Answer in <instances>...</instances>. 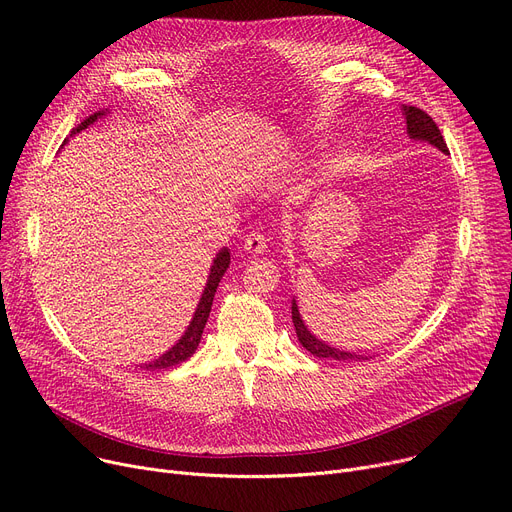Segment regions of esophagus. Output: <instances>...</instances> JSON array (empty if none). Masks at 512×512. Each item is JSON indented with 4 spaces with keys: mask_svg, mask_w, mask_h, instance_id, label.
Instances as JSON below:
<instances>
[{
    "mask_svg": "<svg viewBox=\"0 0 512 512\" xmlns=\"http://www.w3.org/2000/svg\"><path fill=\"white\" fill-rule=\"evenodd\" d=\"M242 247H245V251L251 253V255H261L267 249L265 236L261 232H253L245 238V245H242Z\"/></svg>",
    "mask_w": 512,
    "mask_h": 512,
    "instance_id": "34e87169",
    "label": "esophagus"
}]
</instances>
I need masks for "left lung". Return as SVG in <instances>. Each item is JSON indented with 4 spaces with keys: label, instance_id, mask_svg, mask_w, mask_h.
I'll return each mask as SVG.
<instances>
[{
    "label": "left lung",
    "instance_id": "8db88e82",
    "mask_svg": "<svg viewBox=\"0 0 512 512\" xmlns=\"http://www.w3.org/2000/svg\"><path fill=\"white\" fill-rule=\"evenodd\" d=\"M400 110H402V116H405V122H407L409 139L429 143L432 147H436V149H440L442 153L448 155L446 141H444L440 128L436 126V122L432 118H429L423 110H419V107H413V105H402ZM292 324H294V330H297L299 342L307 348L311 355H315L319 359H336V361H365L367 359L365 355L342 351V348H334V346L326 344L324 340L315 338V334H311L309 328L305 326V321L299 313V305L294 299H292Z\"/></svg>",
    "mask_w": 512,
    "mask_h": 512
}]
</instances>
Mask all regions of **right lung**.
<instances>
[{
    "label": "right lung",
    "instance_id": "add662e5",
    "mask_svg": "<svg viewBox=\"0 0 512 512\" xmlns=\"http://www.w3.org/2000/svg\"><path fill=\"white\" fill-rule=\"evenodd\" d=\"M105 114H110V110H107V107H105V110H99V112L91 114L89 118H85L83 122H80L76 128H72V134L89 128L93 122H97V120L103 118ZM72 134H70V137H72ZM228 265H230V249H228V247H222V249L218 251V255L213 257L211 270H209V276H207V284H205V288H203V294H201L199 305H197V309H195V313H193L191 324H188V328L184 330V334H182L180 340L170 348V351H166L164 355L153 359V361H149V363H143L141 369H147V371H149V369H151V371L168 369V367H174V365L186 361L188 357H191V355L197 351V346H199V342H201L203 328H205V324H207V317H209V311H211V305H213L215 290H218V284H220L222 276L226 274Z\"/></svg>",
    "mask_w": 512,
    "mask_h": 512
}]
</instances>
